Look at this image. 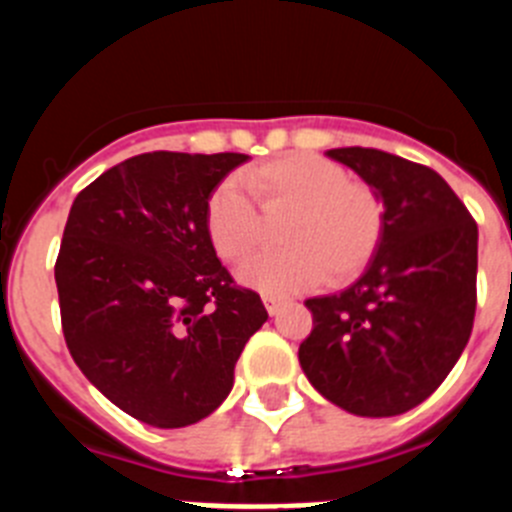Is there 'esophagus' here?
I'll return each instance as SVG.
<instances>
[{
	"mask_svg": "<svg viewBox=\"0 0 512 512\" xmlns=\"http://www.w3.org/2000/svg\"><path fill=\"white\" fill-rule=\"evenodd\" d=\"M261 300H264V305H266V310H269V315H277V310L279 307H282V297L279 295H264L261 297Z\"/></svg>",
	"mask_w": 512,
	"mask_h": 512,
	"instance_id": "1",
	"label": "esophagus"
}]
</instances>
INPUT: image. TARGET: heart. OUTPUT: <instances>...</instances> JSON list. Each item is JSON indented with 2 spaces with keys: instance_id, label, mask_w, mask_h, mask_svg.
<instances>
[{
  "instance_id": "obj_1",
  "label": "heart",
  "mask_w": 512,
  "mask_h": 512,
  "mask_svg": "<svg viewBox=\"0 0 512 512\" xmlns=\"http://www.w3.org/2000/svg\"><path fill=\"white\" fill-rule=\"evenodd\" d=\"M241 182L264 215H289L282 230L287 248L248 261L246 287L266 295H292L315 284H341L372 264L384 238V202L369 184L354 182L341 164L318 153L271 158L243 171ZM241 182L225 179L205 205L212 251L228 264L246 261L264 241V220Z\"/></svg>"
}]
</instances>
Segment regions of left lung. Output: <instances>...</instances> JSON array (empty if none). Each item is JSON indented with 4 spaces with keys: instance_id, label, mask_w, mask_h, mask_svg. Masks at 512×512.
Wrapping results in <instances>:
<instances>
[{
    "instance_id": "1",
    "label": "left lung",
    "mask_w": 512,
    "mask_h": 512,
    "mask_svg": "<svg viewBox=\"0 0 512 512\" xmlns=\"http://www.w3.org/2000/svg\"><path fill=\"white\" fill-rule=\"evenodd\" d=\"M384 202L377 256L312 297L300 364L325 400L364 418L413 410L449 377L477 310V223L441 176L377 148H333Z\"/></svg>"
}]
</instances>
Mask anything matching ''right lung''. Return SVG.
I'll list each match as a JSON object with an SVG mask.
<instances>
[{"label":"right lung","mask_w":512,"mask_h":512,"mask_svg":"<svg viewBox=\"0 0 512 512\" xmlns=\"http://www.w3.org/2000/svg\"><path fill=\"white\" fill-rule=\"evenodd\" d=\"M246 153L153 151L76 194L56 259L66 346L117 408L156 428L207 418L266 323L205 233L212 189Z\"/></svg>","instance_id":"1"}]
</instances>
